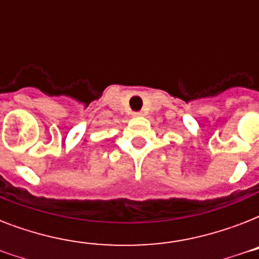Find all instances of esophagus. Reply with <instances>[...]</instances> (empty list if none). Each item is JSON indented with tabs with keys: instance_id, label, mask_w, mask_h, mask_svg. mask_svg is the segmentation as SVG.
<instances>
[{
	"instance_id": "1",
	"label": "esophagus",
	"mask_w": 259,
	"mask_h": 259,
	"mask_svg": "<svg viewBox=\"0 0 259 259\" xmlns=\"http://www.w3.org/2000/svg\"><path fill=\"white\" fill-rule=\"evenodd\" d=\"M142 113L141 111H136V113H133V117H141Z\"/></svg>"
}]
</instances>
